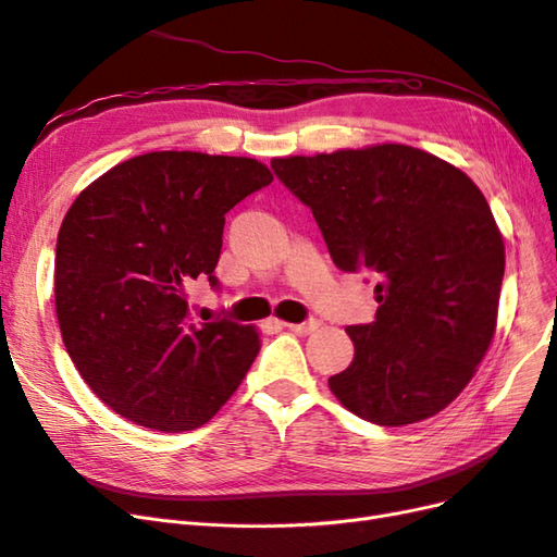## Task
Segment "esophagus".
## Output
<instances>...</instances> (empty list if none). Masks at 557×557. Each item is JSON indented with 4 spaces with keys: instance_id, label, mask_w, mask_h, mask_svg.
<instances>
[{
    "instance_id": "obj_1",
    "label": "esophagus",
    "mask_w": 557,
    "mask_h": 557,
    "mask_svg": "<svg viewBox=\"0 0 557 557\" xmlns=\"http://www.w3.org/2000/svg\"><path fill=\"white\" fill-rule=\"evenodd\" d=\"M318 320L315 318H311V320H305V323H285V327H288L290 332H295V334H311V332H315L318 330Z\"/></svg>"
}]
</instances>
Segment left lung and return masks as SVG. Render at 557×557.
I'll return each instance as SVG.
<instances>
[{"instance_id":"left-lung-1","label":"left lung","mask_w":557,"mask_h":557,"mask_svg":"<svg viewBox=\"0 0 557 557\" xmlns=\"http://www.w3.org/2000/svg\"><path fill=\"white\" fill-rule=\"evenodd\" d=\"M272 170L311 209L334 264L376 278V318L346 327L356 358L330 376L334 397L387 428L446 409L497 323L504 242L483 193L401 144L276 158Z\"/></svg>"}]
</instances>
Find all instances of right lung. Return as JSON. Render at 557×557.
<instances>
[{
  "instance_id": "add662e5",
  "label": "right lung",
  "mask_w": 557,
  "mask_h": 557,
  "mask_svg": "<svg viewBox=\"0 0 557 557\" xmlns=\"http://www.w3.org/2000/svg\"><path fill=\"white\" fill-rule=\"evenodd\" d=\"M258 160L160 150L121 162L66 211L55 248L62 342L92 393L132 423H209L260 350L250 325L193 323L188 288L221 258L225 213L272 183Z\"/></svg>"
}]
</instances>
